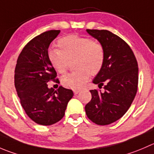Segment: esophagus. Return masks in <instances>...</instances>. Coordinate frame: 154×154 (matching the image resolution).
<instances>
[{"mask_svg":"<svg viewBox=\"0 0 154 154\" xmlns=\"http://www.w3.org/2000/svg\"><path fill=\"white\" fill-rule=\"evenodd\" d=\"M80 92V89H74V93L75 94V95L78 94Z\"/></svg>","mask_w":154,"mask_h":154,"instance_id":"34e87169","label":"esophagus"}]
</instances>
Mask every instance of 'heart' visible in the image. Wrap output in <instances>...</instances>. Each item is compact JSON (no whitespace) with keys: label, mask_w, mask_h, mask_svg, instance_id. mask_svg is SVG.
<instances>
[{"label":"heart","mask_w":154,"mask_h":154,"mask_svg":"<svg viewBox=\"0 0 154 154\" xmlns=\"http://www.w3.org/2000/svg\"><path fill=\"white\" fill-rule=\"evenodd\" d=\"M57 47L59 50H51L48 53L52 66L60 74H65L72 60V67L75 69L62 77L65 87L80 89L90 74L96 75L102 69L105 55L102 44L98 41L72 34L58 40Z\"/></svg>","instance_id":"obj_1"}]
</instances>
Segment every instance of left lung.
Returning <instances> with one entry per match:
<instances>
[{"label": "left lung", "mask_w": 154, "mask_h": 154, "mask_svg": "<svg viewBox=\"0 0 154 154\" xmlns=\"http://www.w3.org/2000/svg\"><path fill=\"white\" fill-rule=\"evenodd\" d=\"M104 50L102 69L93 80L104 92L90 90L92 99L85 106L88 118L100 126L109 125L121 118L137 93L138 67L132 49L122 38L107 30L86 29Z\"/></svg>", "instance_id": "left-lung-1"}]
</instances>
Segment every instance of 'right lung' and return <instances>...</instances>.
<instances>
[{"label":"right lung","instance_id":"right-lung-1","mask_svg":"<svg viewBox=\"0 0 154 154\" xmlns=\"http://www.w3.org/2000/svg\"><path fill=\"white\" fill-rule=\"evenodd\" d=\"M60 30H50L36 36L22 49L15 68V87L25 113L36 123L50 126L62 119L71 89L60 86L48 88L51 80L59 83L56 70L50 64L48 49Z\"/></svg>","mask_w":154,"mask_h":154}]
</instances>
